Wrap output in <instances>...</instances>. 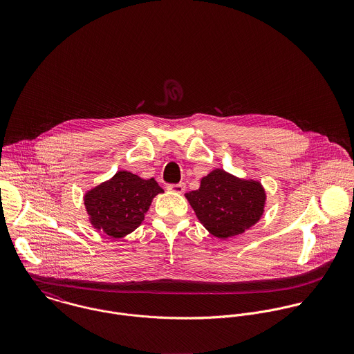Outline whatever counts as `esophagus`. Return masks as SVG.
I'll return each instance as SVG.
<instances>
[{
  "mask_svg": "<svg viewBox=\"0 0 354 354\" xmlns=\"http://www.w3.org/2000/svg\"><path fill=\"white\" fill-rule=\"evenodd\" d=\"M171 192H176V194H183L185 191V184L184 183H180V184H176L173 187L169 188Z\"/></svg>",
  "mask_w": 354,
  "mask_h": 354,
  "instance_id": "34e87169",
  "label": "esophagus"
}]
</instances>
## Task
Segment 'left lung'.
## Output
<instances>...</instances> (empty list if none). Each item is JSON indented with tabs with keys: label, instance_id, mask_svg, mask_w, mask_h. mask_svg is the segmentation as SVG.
<instances>
[{
	"label": "left lung",
	"instance_id": "8db88e82",
	"mask_svg": "<svg viewBox=\"0 0 354 354\" xmlns=\"http://www.w3.org/2000/svg\"><path fill=\"white\" fill-rule=\"evenodd\" d=\"M203 226L226 240L250 229L264 212L266 191L259 181L239 178L215 169L201 181L198 191L185 194Z\"/></svg>",
	"mask_w": 354,
	"mask_h": 354
}]
</instances>
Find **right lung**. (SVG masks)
Here are the masks:
<instances>
[{"mask_svg": "<svg viewBox=\"0 0 354 354\" xmlns=\"http://www.w3.org/2000/svg\"><path fill=\"white\" fill-rule=\"evenodd\" d=\"M162 192L153 178L143 180L121 170L86 192L84 205L97 230L113 239H121L142 225L152 199Z\"/></svg>", "mask_w": 354, "mask_h": 354, "instance_id": "right-lung-1", "label": "right lung"}]
</instances>
